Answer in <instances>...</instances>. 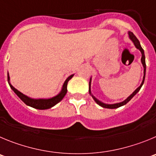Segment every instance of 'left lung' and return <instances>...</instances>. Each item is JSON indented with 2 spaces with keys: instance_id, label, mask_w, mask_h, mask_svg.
Instances as JSON below:
<instances>
[{
  "instance_id": "8db88e82",
  "label": "left lung",
  "mask_w": 156,
  "mask_h": 156,
  "mask_svg": "<svg viewBox=\"0 0 156 156\" xmlns=\"http://www.w3.org/2000/svg\"><path fill=\"white\" fill-rule=\"evenodd\" d=\"M128 35H129V37H130V40H132V42L134 43V46L136 47V48L138 49V50H139L141 53V63H142V64H143V67H144V77H143L142 82H141V85H140V86L138 87V88H137V89H136V90L130 95V96H128V97H127L124 101H123V102H118V103H115V104H106V103H103V102H102L101 101H99V99H97L95 97V96H93V95H92V93H91V88H90V86H91V79H90V81H89V89H88L89 94L92 95V97L93 98V99L95 101V102H96L98 105H99V106H102V107H103V108H107V109H116V108H118V107H120V106H123V105L127 104V102H128L130 99H132V98L134 97V95H135L137 92H139V90L141 89V86H142V85L144 84V78H145V71H146V64H145V57H144V50H143L142 47H141V44H140L139 40H137V37H136V36L134 35V33H131V32H128Z\"/></svg>"
}]
</instances>
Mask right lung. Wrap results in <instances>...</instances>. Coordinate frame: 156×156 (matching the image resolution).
Returning <instances> with one entry per match:
<instances>
[{
	"mask_svg": "<svg viewBox=\"0 0 156 156\" xmlns=\"http://www.w3.org/2000/svg\"><path fill=\"white\" fill-rule=\"evenodd\" d=\"M74 76V75H71L68 77L66 81H64V85H63L62 90L61 91V92L57 95L56 96L53 98H50V99H31V98L28 97L27 95H24L22 92H19V90H17L16 88H14L11 84H10V77L9 75L8 74V84H9L10 87L12 88V90L14 91L15 94H16L21 99V100L22 102H24L27 106H31V107H33L35 109H50V108L53 107L54 106H55L56 104H57L59 102H61L63 99V98L64 97V95H66L67 92H68V89H67V86H68V82L69 81V80L71 79L72 77Z\"/></svg>",
	"mask_w": 156,
	"mask_h": 156,
	"instance_id": "add662e5",
	"label": "right lung"
}]
</instances>
